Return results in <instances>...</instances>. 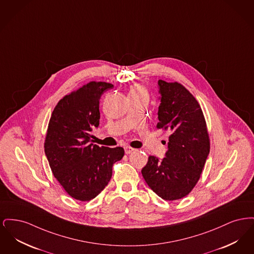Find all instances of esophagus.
Masks as SVG:
<instances>
[{
	"label": "esophagus",
	"mask_w": 254,
	"mask_h": 254,
	"mask_svg": "<svg viewBox=\"0 0 254 254\" xmlns=\"http://www.w3.org/2000/svg\"><path fill=\"white\" fill-rule=\"evenodd\" d=\"M134 150H135V149L132 148V147H130V146H125V152H126V154H130Z\"/></svg>",
	"instance_id": "obj_1"
}]
</instances>
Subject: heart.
<instances>
[{
  "instance_id": "1",
  "label": "heart",
  "mask_w": 254,
  "mask_h": 254,
  "mask_svg": "<svg viewBox=\"0 0 254 254\" xmlns=\"http://www.w3.org/2000/svg\"><path fill=\"white\" fill-rule=\"evenodd\" d=\"M128 95H143V96H146V91H145V88L142 86V85H134L129 92H128Z\"/></svg>"
}]
</instances>
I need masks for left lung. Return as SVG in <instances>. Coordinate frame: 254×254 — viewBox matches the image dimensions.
<instances>
[{"label": "left lung", "mask_w": 254, "mask_h": 254, "mask_svg": "<svg viewBox=\"0 0 254 254\" xmlns=\"http://www.w3.org/2000/svg\"><path fill=\"white\" fill-rule=\"evenodd\" d=\"M158 128L170 133L165 158L149 156L142 174L162 199L178 200L199 180L209 154L205 118L193 95L178 83L158 81ZM166 143V142H165Z\"/></svg>", "instance_id": "8db88e82"}]
</instances>
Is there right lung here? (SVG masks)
I'll use <instances>...</instances> for the list:
<instances>
[{"instance_id": "obj_1", "label": "right lung", "mask_w": 254, "mask_h": 254, "mask_svg": "<svg viewBox=\"0 0 254 254\" xmlns=\"http://www.w3.org/2000/svg\"><path fill=\"white\" fill-rule=\"evenodd\" d=\"M113 85L90 82L64 97L52 112L45 153L53 175L71 197L95 198L109 184L112 166L124 154L121 146L93 145L90 132L100 123L101 96Z\"/></svg>"}]
</instances>
